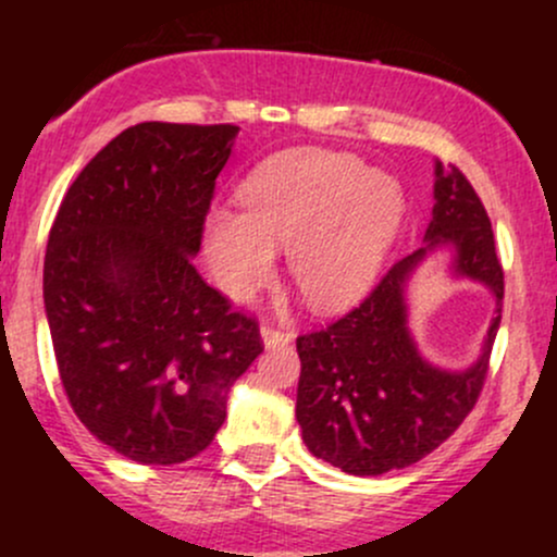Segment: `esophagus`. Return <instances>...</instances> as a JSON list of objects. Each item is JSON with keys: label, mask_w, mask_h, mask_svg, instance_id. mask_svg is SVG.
<instances>
[{"label": "esophagus", "mask_w": 557, "mask_h": 557, "mask_svg": "<svg viewBox=\"0 0 557 557\" xmlns=\"http://www.w3.org/2000/svg\"><path fill=\"white\" fill-rule=\"evenodd\" d=\"M261 341H264L267 348H283V345L293 341V335L285 330H277V327H270V324H264V327H261Z\"/></svg>", "instance_id": "obj_1"}]
</instances>
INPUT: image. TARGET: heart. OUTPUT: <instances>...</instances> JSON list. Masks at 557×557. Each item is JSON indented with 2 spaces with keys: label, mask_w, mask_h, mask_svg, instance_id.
Here are the masks:
<instances>
[{
  "label": "heart",
  "mask_w": 557,
  "mask_h": 557,
  "mask_svg": "<svg viewBox=\"0 0 557 557\" xmlns=\"http://www.w3.org/2000/svg\"><path fill=\"white\" fill-rule=\"evenodd\" d=\"M240 212L203 222L209 274L243 298L272 272L274 248L314 309H341L372 285L403 220L395 177L354 154L296 149L267 159L240 185Z\"/></svg>",
  "instance_id": "1"
}]
</instances>
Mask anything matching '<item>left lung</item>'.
<instances>
[{
    "label": "left lung",
    "mask_w": 557,
    "mask_h": 557,
    "mask_svg": "<svg viewBox=\"0 0 557 557\" xmlns=\"http://www.w3.org/2000/svg\"><path fill=\"white\" fill-rule=\"evenodd\" d=\"M434 209L424 246L389 267L361 306L296 341V419L317 458L345 474L380 476L430 456L476 406L500 327L503 267L490 216L458 168L434 164ZM457 251L454 271L498 300L483 356L463 373L432 368L407 330L405 283L434 247Z\"/></svg>",
    "instance_id": "obj_1"
}]
</instances>
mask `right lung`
Listing matches in <instances>:
<instances>
[{
  "mask_svg": "<svg viewBox=\"0 0 557 557\" xmlns=\"http://www.w3.org/2000/svg\"><path fill=\"white\" fill-rule=\"evenodd\" d=\"M235 125L140 123L67 188L44 309L75 417L120 456L172 466L212 445L227 393L264 350L257 319L196 272Z\"/></svg>",
  "mask_w": 557,
  "mask_h": 557,
  "instance_id": "1",
  "label": "right lung"
}]
</instances>
